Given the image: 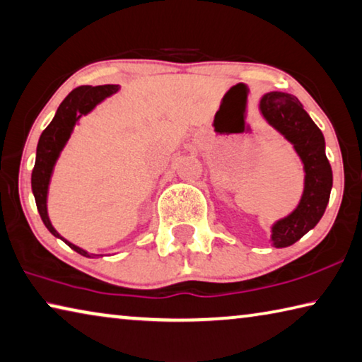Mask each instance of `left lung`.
I'll list each match as a JSON object with an SVG mask.
<instances>
[{
    "label": "left lung",
    "instance_id": "8db88e82",
    "mask_svg": "<svg viewBox=\"0 0 362 362\" xmlns=\"http://www.w3.org/2000/svg\"><path fill=\"white\" fill-rule=\"evenodd\" d=\"M259 111L269 125L293 145L305 169V190L293 212L274 222L271 242L275 248L296 243L303 235L317 226L329 204L332 190V168L325 156V140L320 129L296 96L271 91L259 101Z\"/></svg>",
    "mask_w": 362,
    "mask_h": 362
}]
</instances>
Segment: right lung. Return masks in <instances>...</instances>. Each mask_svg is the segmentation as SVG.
<instances>
[{"label":"right lung","mask_w":362,"mask_h":362,"mask_svg":"<svg viewBox=\"0 0 362 362\" xmlns=\"http://www.w3.org/2000/svg\"><path fill=\"white\" fill-rule=\"evenodd\" d=\"M120 87L119 85H98V87H90V85H83V87H77L69 93L64 101L61 103L59 107L54 114L53 120L49 125L43 130L40 135L38 146H37V158L35 165L32 170V192L35 197L37 209L40 212V217L48 230L54 235V237L61 238L67 246H71L74 251L78 255L93 257L101 255H90L88 251L78 248L77 245L67 242L64 237H61L56 232V228L51 223L48 217V187L51 182V175H53L54 164L57 158H59L61 151L64 150L67 140L71 139V134L78 119L82 116H87L88 112L93 111L96 105H100L103 100L107 96L116 93Z\"/></svg>","instance_id":"add662e5"}]
</instances>
